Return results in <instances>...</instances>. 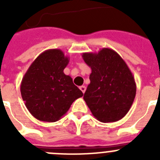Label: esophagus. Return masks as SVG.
I'll list each match as a JSON object with an SVG mask.
<instances>
[{"label":"esophagus","instance_id":"obj_1","mask_svg":"<svg viewBox=\"0 0 160 160\" xmlns=\"http://www.w3.org/2000/svg\"><path fill=\"white\" fill-rule=\"evenodd\" d=\"M79 89L81 90V91L83 93V94H84L85 91H86V90H87V88H86V87H85V86H81V87H79Z\"/></svg>","mask_w":160,"mask_h":160}]
</instances>
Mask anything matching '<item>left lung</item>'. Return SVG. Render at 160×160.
Listing matches in <instances>:
<instances>
[{"label": "left lung", "instance_id": "obj_1", "mask_svg": "<svg viewBox=\"0 0 160 160\" xmlns=\"http://www.w3.org/2000/svg\"><path fill=\"white\" fill-rule=\"evenodd\" d=\"M82 57L91 69L83 98L94 118L102 122L122 119L136 94L135 78L125 61L110 48L83 53Z\"/></svg>", "mask_w": 160, "mask_h": 160}]
</instances>
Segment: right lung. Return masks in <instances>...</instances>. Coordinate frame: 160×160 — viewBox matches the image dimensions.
I'll return each mask as SVG.
<instances>
[{"mask_svg":"<svg viewBox=\"0 0 160 160\" xmlns=\"http://www.w3.org/2000/svg\"><path fill=\"white\" fill-rule=\"evenodd\" d=\"M70 62L62 50L47 49L32 62L21 83L28 111L37 119L53 122L66 114L83 94L63 72Z\"/></svg>","mask_w":160,"mask_h":160,"instance_id":"add662e5","label":"right lung"}]
</instances>
